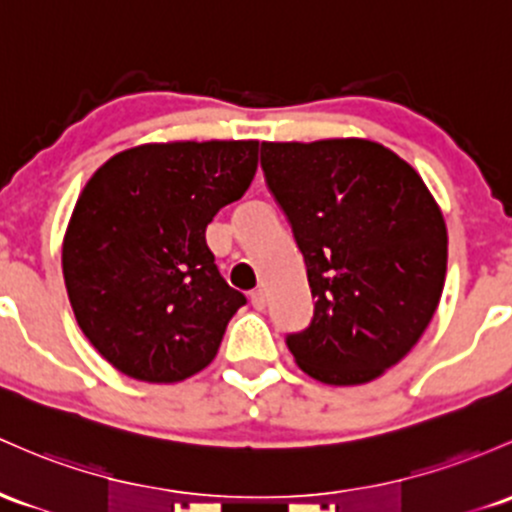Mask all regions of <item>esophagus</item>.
<instances>
[{"label":"esophagus","mask_w":512,"mask_h":512,"mask_svg":"<svg viewBox=\"0 0 512 512\" xmlns=\"http://www.w3.org/2000/svg\"><path fill=\"white\" fill-rule=\"evenodd\" d=\"M250 303H252V308H257V311H262V308L267 306V294L262 289H255L250 294Z\"/></svg>","instance_id":"1"}]
</instances>
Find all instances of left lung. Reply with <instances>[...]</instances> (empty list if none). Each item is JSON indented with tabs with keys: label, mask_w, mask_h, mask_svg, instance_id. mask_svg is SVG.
<instances>
[{
	"label": "left lung",
	"mask_w": 512,
	"mask_h": 512,
	"mask_svg": "<svg viewBox=\"0 0 512 512\" xmlns=\"http://www.w3.org/2000/svg\"><path fill=\"white\" fill-rule=\"evenodd\" d=\"M269 192L289 218L316 299L286 335L330 386L367 384L425 333L447 274V226L420 174L364 138L262 143Z\"/></svg>",
	"instance_id": "8db88e82"
}]
</instances>
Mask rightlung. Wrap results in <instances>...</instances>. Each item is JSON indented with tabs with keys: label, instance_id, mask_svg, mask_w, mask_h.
Returning <instances> with one entry per match:
<instances>
[{
	"label": "right lung",
	"instance_id": "1",
	"mask_svg": "<svg viewBox=\"0 0 512 512\" xmlns=\"http://www.w3.org/2000/svg\"><path fill=\"white\" fill-rule=\"evenodd\" d=\"M257 140L128 148L84 184L63 240L77 325L119 372L174 384L209 367L245 303L206 245V226L247 192Z\"/></svg>",
	"mask_w": 512,
	"mask_h": 512
}]
</instances>
